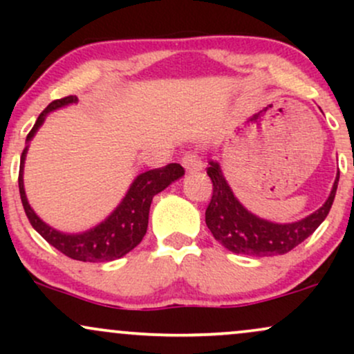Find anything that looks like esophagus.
<instances>
[{
  "label": "esophagus",
  "mask_w": 354,
  "mask_h": 354,
  "mask_svg": "<svg viewBox=\"0 0 354 354\" xmlns=\"http://www.w3.org/2000/svg\"><path fill=\"white\" fill-rule=\"evenodd\" d=\"M181 165L185 166V169L188 173H198V171H201L203 169V161H201V158L198 156L196 153H186L185 156L181 158Z\"/></svg>",
  "instance_id": "obj_1"
}]
</instances>
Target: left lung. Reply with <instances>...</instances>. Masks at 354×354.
Wrapping results in <instances>:
<instances>
[{
  "instance_id": "1",
  "label": "left lung",
  "mask_w": 354,
  "mask_h": 354,
  "mask_svg": "<svg viewBox=\"0 0 354 354\" xmlns=\"http://www.w3.org/2000/svg\"><path fill=\"white\" fill-rule=\"evenodd\" d=\"M206 173L213 181V196L205 213L206 226L226 250L248 256L284 254L311 236L330 213L339 181L338 171L330 196L319 209L299 221L279 225L258 218L236 200L216 161H209Z\"/></svg>"
}]
</instances>
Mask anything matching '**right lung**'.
I'll return each instance as SVG.
<instances>
[{
    "instance_id": "add662e5",
    "label": "right lung",
    "mask_w": 354,
    "mask_h": 354,
    "mask_svg": "<svg viewBox=\"0 0 354 354\" xmlns=\"http://www.w3.org/2000/svg\"><path fill=\"white\" fill-rule=\"evenodd\" d=\"M78 103L76 96H66V98L55 100L44 108V111L38 116L36 123L26 136V143H30L39 129V126L44 123V118L48 113L55 111V109L68 106V104ZM28 146L23 149L21 161H19V194H21V203L24 213L30 219L31 226L38 231L41 236L55 246L56 250L66 254L68 258L78 259V261L88 263H103L113 261V259L121 258L126 253L136 248L141 243V239L148 230V216H149V206H151L154 194L161 193L165 188H168L173 181L180 180L185 174L181 165L169 163L165 168L149 169L138 174L135 181L129 186L128 193L123 198V201L116 206L109 216L100 223L95 228L84 231V233H61V231L51 228L50 225L43 221L38 214L35 213L33 208L28 203L26 193H24V183H23V168L24 160H26Z\"/></svg>"
}]
</instances>
